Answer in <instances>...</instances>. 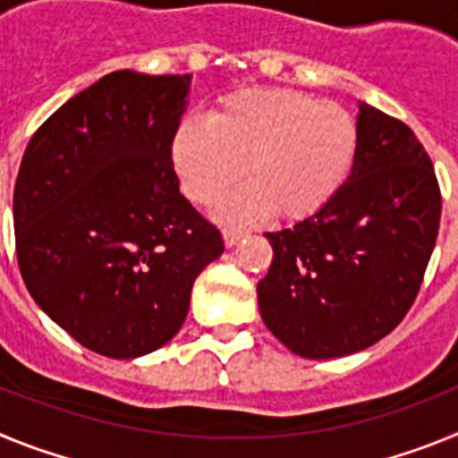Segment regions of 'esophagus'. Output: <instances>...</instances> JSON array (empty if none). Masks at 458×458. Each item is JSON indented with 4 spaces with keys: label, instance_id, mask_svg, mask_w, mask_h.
Masks as SVG:
<instances>
[{
    "label": "esophagus",
    "instance_id": "34e87169",
    "mask_svg": "<svg viewBox=\"0 0 458 458\" xmlns=\"http://www.w3.org/2000/svg\"><path fill=\"white\" fill-rule=\"evenodd\" d=\"M222 236H225L226 248H232V245H236L241 238H245V232H241V229H225V232H222Z\"/></svg>",
    "mask_w": 458,
    "mask_h": 458
}]
</instances>
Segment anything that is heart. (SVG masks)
Listing matches in <instances>:
<instances>
[{
    "mask_svg": "<svg viewBox=\"0 0 458 458\" xmlns=\"http://www.w3.org/2000/svg\"><path fill=\"white\" fill-rule=\"evenodd\" d=\"M358 123L346 107L291 89L226 96L210 121L185 119L172 141L183 192L213 204L242 176L222 216L236 222L275 216L305 220L333 199L358 153Z\"/></svg>",
    "mask_w": 458,
    "mask_h": 458,
    "instance_id": "1",
    "label": "heart"
}]
</instances>
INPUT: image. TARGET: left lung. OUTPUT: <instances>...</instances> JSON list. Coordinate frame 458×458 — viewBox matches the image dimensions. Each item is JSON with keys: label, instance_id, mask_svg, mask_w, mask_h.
<instances>
[{"label": "left lung", "instance_id": "left-lung-1", "mask_svg": "<svg viewBox=\"0 0 458 458\" xmlns=\"http://www.w3.org/2000/svg\"><path fill=\"white\" fill-rule=\"evenodd\" d=\"M349 181L318 213L268 232L273 261L257 295L286 349L342 358L390 335L424 282L440 226V185L403 121L360 105Z\"/></svg>", "mask_w": 458, "mask_h": 458}]
</instances>
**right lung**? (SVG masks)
Returning a JSON list of instances; mask_svg holds the SVG:
<instances>
[{"label": "right lung", "mask_w": 458, "mask_h": 458, "mask_svg": "<svg viewBox=\"0 0 458 458\" xmlns=\"http://www.w3.org/2000/svg\"><path fill=\"white\" fill-rule=\"evenodd\" d=\"M190 75L109 72L31 135L13 190L24 284L89 351L140 358L188 317L225 241L179 192L172 141Z\"/></svg>", "instance_id": "add662e5"}]
</instances>
